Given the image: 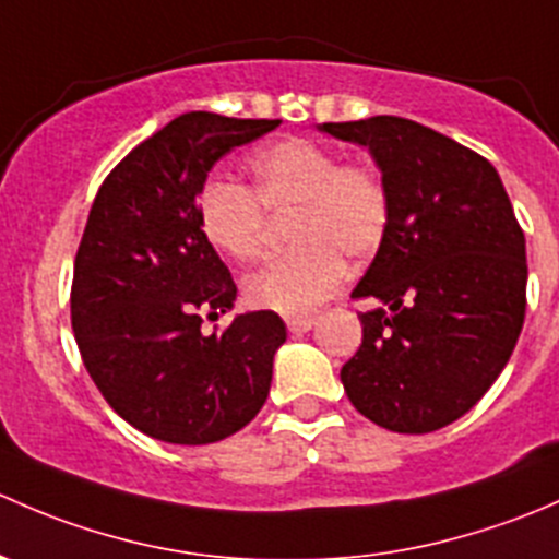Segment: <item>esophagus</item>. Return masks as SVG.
I'll return each instance as SVG.
<instances>
[{
    "mask_svg": "<svg viewBox=\"0 0 559 559\" xmlns=\"http://www.w3.org/2000/svg\"><path fill=\"white\" fill-rule=\"evenodd\" d=\"M287 331L290 333H307L309 328L314 325V318L312 314H307V318H287Z\"/></svg>",
    "mask_w": 559,
    "mask_h": 559,
    "instance_id": "34e87169",
    "label": "esophagus"
}]
</instances>
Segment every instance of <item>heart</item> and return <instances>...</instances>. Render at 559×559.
Segmentation results:
<instances>
[{
    "instance_id": "heart-1",
    "label": "heart",
    "mask_w": 559,
    "mask_h": 559,
    "mask_svg": "<svg viewBox=\"0 0 559 559\" xmlns=\"http://www.w3.org/2000/svg\"><path fill=\"white\" fill-rule=\"evenodd\" d=\"M247 180H212L195 201L201 237L231 261H252L266 245V212H287L282 252L245 282V298L258 309L304 318L344 280V255L366 261L390 228V188L368 160H338L333 147L285 136L247 158Z\"/></svg>"
}]
</instances>
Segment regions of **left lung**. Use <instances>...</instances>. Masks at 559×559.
Listing matches in <instances>:
<instances>
[{"mask_svg": "<svg viewBox=\"0 0 559 559\" xmlns=\"http://www.w3.org/2000/svg\"><path fill=\"white\" fill-rule=\"evenodd\" d=\"M371 151L390 188L388 237L355 298L364 344L342 366L347 399L395 433L463 417L509 364L527 307L525 234L485 155L414 120L322 123Z\"/></svg>", "mask_w": 559, "mask_h": 559, "instance_id": "1", "label": "left lung"}]
</instances>
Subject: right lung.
Returning <instances> with one entry per match:
<instances>
[{"label":"right lung","mask_w":559,"mask_h":559,"mask_svg":"<svg viewBox=\"0 0 559 559\" xmlns=\"http://www.w3.org/2000/svg\"><path fill=\"white\" fill-rule=\"evenodd\" d=\"M277 126L180 115L109 171L91 206L69 296L74 342L107 404L166 444L226 439L266 404L285 322L263 309L201 331L237 285L201 237L195 201L215 160Z\"/></svg>","instance_id":"add662e5"}]
</instances>
